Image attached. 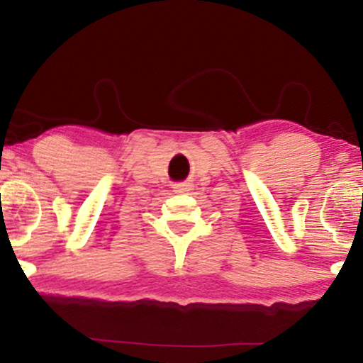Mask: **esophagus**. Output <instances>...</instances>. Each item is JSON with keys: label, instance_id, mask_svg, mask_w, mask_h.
<instances>
[{"label": "esophagus", "instance_id": "obj_1", "mask_svg": "<svg viewBox=\"0 0 363 363\" xmlns=\"http://www.w3.org/2000/svg\"><path fill=\"white\" fill-rule=\"evenodd\" d=\"M193 189V182H179V184L174 186V191L175 193H186V191H191Z\"/></svg>", "mask_w": 363, "mask_h": 363}]
</instances>
